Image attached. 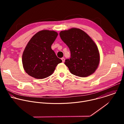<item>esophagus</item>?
<instances>
[{
    "label": "esophagus",
    "instance_id": "esophagus-1",
    "mask_svg": "<svg viewBox=\"0 0 124 124\" xmlns=\"http://www.w3.org/2000/svg\"><path fill=\"white\" fill-rule=\"evenodd\" d=\"M61 60H62V61L63 62H65V58H64V57L62 58H61Z\"/></svg>",
    "mask_w": 124,
    "mask_h": 124
}]
</instances>
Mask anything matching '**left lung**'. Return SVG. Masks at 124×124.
<instances>
[{"label": "left lung", "instance_id": "obj_1", "mask_svg": "<svg viewBox=\"0 0 124 124\" xmlns=\"http://www.w3.org/2000/svg\"><path fill=\"white\" fill-rule=\"evenodd\" d=\"M59 35L70 52V58L65 60V62L70 72L79 77L93 74L100 63V54L90 37L76 28L61 31Z\"/></svg>", "mask_w": 124, "mask_h": 124}]
</instances>
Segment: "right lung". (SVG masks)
I'll return each mask as SVG.
<instances>
[{"instance_id":"obj_1","label":"right lung","mask_w":124,"mask_h":124,"mask_svg":"<svg viewBox=\"0 0 124 124\" xmlns=\"http://www.w3.org/2000/svg\"><path fill=\"white\" fill-rule=\"evenodd\" d=\"M57 36L54 31L43 30L30 40L22 56L23 67L28 75L37 79L46 78L62 62L51 47Z\"/></svg>"}]
</instances>
